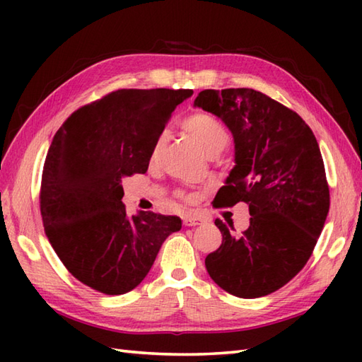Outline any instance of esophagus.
Wrapping results in <instances>:
<instances>
[{
  "instance_id": "34e87169",
  "label": "esophagus",
  "mask_w": 362,
  "mask_h": 362,
  "mask_svg": "<svg viewBox=\"0 0 362 362\" xmlns=\"http://www.w3.org/2000/svg\"><path fill=\"white\" fill-rule=\"evenodd\" d=\"M205 219L201 216H194V214H187V216H183V226L187 227H196V226H201L204 224Z\"/></svg>"
}]
</instances>
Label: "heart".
I'll list each match as a JSON object with an SVG mask.
<instances>
[{
    "mask_svg": "<svg viewBox=\"0 0 362 362\" xmlns=\"http://www.w3.org/2000/svg\"><path fill=\"white\" fill-rule=\"evenodd\" d=\"M183 129L187 130L189 136L201 146V148L209 153V156H219V153L227 148L228 144V132L226 127L221 124L214 117L209 113L197 112L189 115V117L183 121ZM168 141L166 132H161L157 135L156 141L152 144L151 149V158L156 160L163 151Z\"/></svg>",
    "mask_w": 362,
    "mask_h": 362,
    "instance_id": "heart-1",
    "label": "heart"
}]
</instances>
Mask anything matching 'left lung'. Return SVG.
Returning a JSON list of instances; mask_svg holds the SVG:
<instances>
[{"instance_id": "obj_1", "label": "left lung", "mask_w": 362, "mask_h": 362, "mask_svg": "<svg viewBox=\"0 0 362 362\" xmlns=\"http://www.w3.org/2000/svg\"><path fill=\"white\" fill-rule=\"evenodd\" d=\"M194 107L233 135L235 166L219 206L245 202L250 213L240 236L214 221L222 244L205 258L206 272L232 296H267L302 271L325 224L329 189L317 140L296 112L252 88L204 90Z\"/></svg>"}]
</instances>
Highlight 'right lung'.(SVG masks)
Listing matches in <instances>:
<instances>
[{
  "mask_svg": "<svg viewBox=\"0 0 362 362\" xmlns=\"http://www.w3.org/2000/svg\"><path fill=\"white\" fill-rule=\"evenodd\" d=\"M193 90L112 91L81 107L46 153L40 211L45 233L74 279L107 296L132 291L148 275L182 221L126 213L122 177L148 171L151 149Z\"/></svg>",
  "mask_w": 362,
  "mask_h": 362,
  "instance_id": "1",
  "label": "right lung"
}]
</instances>
